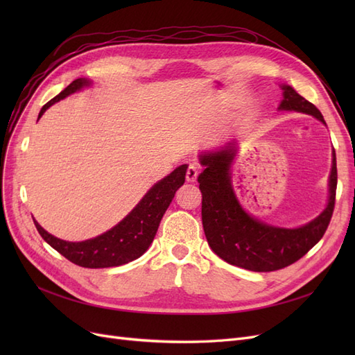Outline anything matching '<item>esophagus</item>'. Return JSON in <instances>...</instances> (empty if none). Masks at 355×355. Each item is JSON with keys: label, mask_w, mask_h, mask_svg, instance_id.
I'll use <instances>...</instances> for the list:
<instances>
[{"label": "esophagus", "mask_w": 355, "mask_h": 355, "mask_svg": "<svg viewBox=\"0 0 355 355\" xmlns=\"http://www.w3.org/2000/svg\"><path fill=\"white\" fill-rule=\"evenodd\" d=\"M197 176H198V167L196 164H191L187 168V176H185L187 182H196Z\"/></svg>", "instance_id": "esophagus-1"}]
</instances>
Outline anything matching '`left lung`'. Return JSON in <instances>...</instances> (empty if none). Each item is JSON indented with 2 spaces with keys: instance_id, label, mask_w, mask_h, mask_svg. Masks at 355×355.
Returning <instances> with one entry per match:
<instances>
[{
  "instance_id": "8db88e82",
  "label": "left lung",
  "mask_w": 355,
  "mask_h": 355,
  "mask_svg": "<svg viewBox=\"0 0 355 355\" xmlns=\"http://www.w3.org/2000/svg\"><path fill=\"white\" fill-rule=\"evenodd\" d=\"M282 89L283 101L278 110L304 112L324 123L315 105L290 85H282ZM235 151V144L231 142L220 151L200 157L204 167L198 176L202 196L201 219L207 243L220 259L244 270L254 272L282 270L313 249L329 227L336 200V154L333 151L327 207L304 227L287 230L254 219L240 206L232 191L230 173Z\"/></svg>"
}]
</instances>
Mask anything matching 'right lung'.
<instances>
[{
    "mask_svg": "<svg viewBox=\"0 0 355 355\" xmlns=\"http://www.w3.org/2000/svg\"><path fill=\"white\" fill-rule=\"evenodd\" d=\"M89 84L90 81L85 78L72 81L56 98L42 106L38 118H41L51 105L65 99L67 96L81 90ZM187 168V164H182L168 176L161 179L120 223L96 239L71 243L53 237L51 234L40 227L37 220H34L35 228L53 249L75 265L83 268H110L128 263L142 256L151 245L161 218L170 206L176 191L184 185Z\"/></svg>",
    "mask_w": 355,
    "mask_h": 355,
    "instance_id": "1",
    "label": "right lung"
}]
</instances>
